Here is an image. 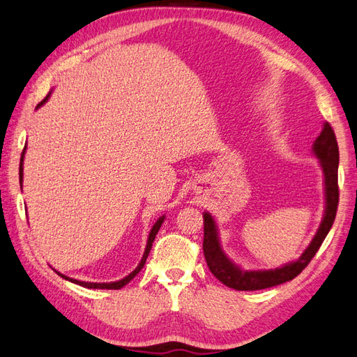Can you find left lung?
Here are the masks:
<instances>
[{"label":"left lung","mask_w":357,"mask_h":357,"mask_svg":"<svg viewBox=\"0 0 357 357\" xmlns=\"http://www.w3.org/2000/svg\"><path fill=\"white\" fill-rule=\"evenodd\" d=\"M313 153L319 160L322 175H324L326 192V210L317 234L312 238L310 245L300 255L296 261H291L275 269L245 271L231 261L220 246L219 231L216 220L210 213H204V255L211 273L220 283L236 289V291H260L272 286L283 284L300 275L301 271L307 266L310 260L318 252L319 246L324 242L326 236L333 225L339 202L337 188V165L339 149L335 132L328 123H324L319 137L313 143Z\"/></svg>","instance_id":"1"}]
</instances>
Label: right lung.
Returning <instances> with one entry per match:
<instances>
[{"label": "right lung", "mask_w": 357, "mask_h": 357, "mask_svg": "<svg viewBox=\"0 0 357 357\" xmlns=\"http://www.w3.org/2000/svg\"><path fill=\"white\" fill-rule=\"evenodd\" d=\"M50 94H52V91H50V93L47 94V97L44 98L43 102H40L38 106H36V109L38 107H40L43 106L48 98H50ZM26 149H27V146H24V151H22V155H21V162H20V184H21V188H22V176H24V155H26ZM164 218L165 216H161L158 220L155 222V225L152 227V229H151V233H149V238H147V245H146V250H144V254H143V259H141V261H139V264L138 266L132 271L128 277H124V278H121V280H119V281H112V283H88V281H80V280H74V278H70V277H66V275H63V273H61V272H57L59 273V275L62 277V278H65V280H68V281H71V283H76V284H79V286H84V287H88V289H121L123 286H126L129 281L134 278L137 273L143 269V266H144V263H146V260H147V255H149V252H151V250H152V243H153V240H155V237H156V234H158V231H160V228H161V225H162V222H164Z\"/></svg>", "instance_id": "right-lung-1"}]
</instances>
